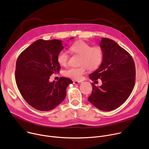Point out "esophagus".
<instances>
[{
  "instance_id": "esophagus-1",
  "label": "esophagus",
  "mask_w": 149,
  "mask_h": 149,
  "mask_svg": "<svg viewBox=\"0 0 149 149\" xmlns=\"http://www.w3.org/2000/svg\"><path fill=\"white\" fill-rule=\"evenodd\" d=\"M73 83L74 84H80L82 83L81 81H73Z\"/></svg>"
}]
</instances>
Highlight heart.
Segmentation results:
<instances>
[{"label":"heart","instance_id":"b5f03b06","mask_svg":"<svg viewBox=\"0 0 149 149\" xmlns=\"http://www.w3.org/2000/svg\"><path fill=\"white\" fill-rule=\"evenodd\" d=\"M70 51L76 55L81 56L79 67L70 68L63 72L65 76L76 79L80 80L82 75L86 74L87 68L90 70L97 69L104 58V51L102 48L98 45L92 47L87 42L80 40L75 42L70 48ZM70 55L65 51H61L57 56L58 62L59 65L65 67L68 65Z\"/></svg>","mask_w":149,"mask_h":149}]
</instances>
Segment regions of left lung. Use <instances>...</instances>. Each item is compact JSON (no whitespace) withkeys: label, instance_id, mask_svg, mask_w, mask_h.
<instances>
[{"label":"left lung","instance_id":"obj_1","mask_svg":"<svg viewBox=\"0 0 149 149\" xmlns=\"http://www.w3.org/2000/svg\"><path fill=\"white\" fill-rule=\"evenodd\" d=\"M104 58L100 68L90 75L92 81L101 79L102 86L92 83L93 91L88 98L95 107L102 111L114 110L130 95L136 81V67L131 55L109 38L100 43Z\"/></svg>","mask_w":149,"mask_h":149}]
</instances>
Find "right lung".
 Masks as SVG:
<instances>
[{"label": "right lung", "instance_id": "right-lung-1", "mask_svg": "<svg viewBox=\"0 0 149 149\" xmlns=\"http://www.w3.org/2000/svg\"><path fill=\"white\" fill-rule=\"evenodd\" d=\"M71 38L70 39H72ZM63 47L58 39H38L19 55L15 70L17 88L25 100L39 111H49L62 102L66 89L72 81L61 77L49 81L51 75L61 70L57 56Z\"/></svg>", "mask_w": 149, "mask_h": 149}]
</instances>
